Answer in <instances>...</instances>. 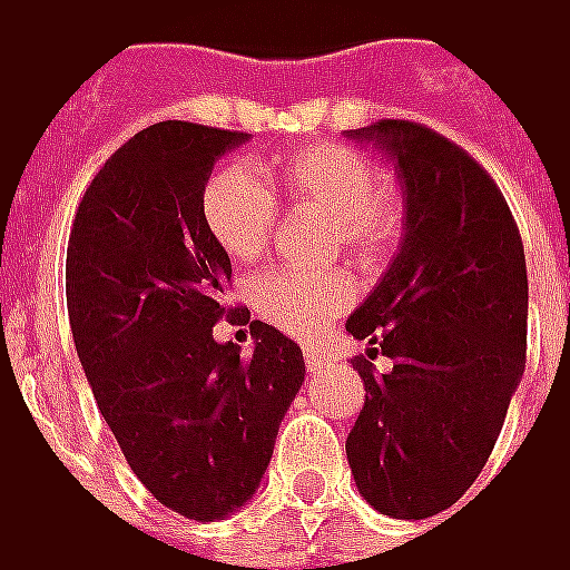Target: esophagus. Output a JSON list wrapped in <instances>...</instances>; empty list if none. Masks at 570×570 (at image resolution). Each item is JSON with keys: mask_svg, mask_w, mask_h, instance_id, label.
<instances>
[{"mask_svg": "<svg viewBox=\"0 0 570 570\" xmlns=\"http://www.w3.org/2000/svg\"><path fill=\"white\" fill-rule=\"evenodd\" d=\"M307 370H311V373H323V370H330V357H326V354H320V351H307Z\"/></svg>", "mask_w": 570, "mask_h": 570, "instance_id": "1", "label": "esophagus"}]
</instances>
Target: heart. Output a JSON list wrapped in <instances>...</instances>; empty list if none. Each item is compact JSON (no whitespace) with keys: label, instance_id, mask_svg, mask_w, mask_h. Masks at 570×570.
I'll return each instance as SVG.
<instances>
[{"label":"heart","instance_id":"1","mask_svg":"<svg viewBox=\"0 0 570 570\" xmlns=\"http://www.w3.org/2000/svg\"><path fill=\"white\" fill-rule=\"evenodd\" d=\"M276 175L288 200L332 216L335 240L373 263L399 240L401 197L389 178H373L364 153L345 144H313L282 156ZM204 223L228 257L257 259L273 238L278 200L247 166L216 171L204 187ZM354 297L345 273L273 269L254 282V307L294 338H316Z\"/></svg>","mask_w":570,"mask_h":570}]
</instances>
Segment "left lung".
<instances>
[{
    "instance_id": "obj_1",
    "label": "left lung",
    "mask_w": 570,
    "mask_h": 570,
    "mask_svg": "<svg viewBox=\"0 0 570 570\" xmlns=\"http://www.w3.org/2000/svg\"><path fill=\"white\" fill-rule=\"evenodd\" d=\"M347 137L392 159L404 197L399 254L345 323L370 345L347 464L380 514L423 521L471 490L524 376V244L502 190L449 137L401 118ZM376 353L392 371L372 373Z\"/></svg>"
}]
</instances>
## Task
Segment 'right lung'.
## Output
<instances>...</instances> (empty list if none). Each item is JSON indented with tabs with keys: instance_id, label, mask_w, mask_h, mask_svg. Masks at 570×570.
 Returning <instances> with one entry per match:
<instances>
[{
	"instance_id": "obj_1",
	"label": "right lung",
	"mask_w": 570,
	"mask_h": 570,
	"mask_svg": "<svg viewBox=\"0 0 570 570\" xmlns=\"http://www.w3.org/2000/svg\"><path fill=\"white\" fill-rule=\"evenodd\" d=\"M244 140L190 121L134 134L68 238V320L99 414L137 480L190 521H223L257 492L304 383L301 347L269 323H250L254 354L213 338L232 259L200 204Z\"/></svg>"
}]
</instances>
